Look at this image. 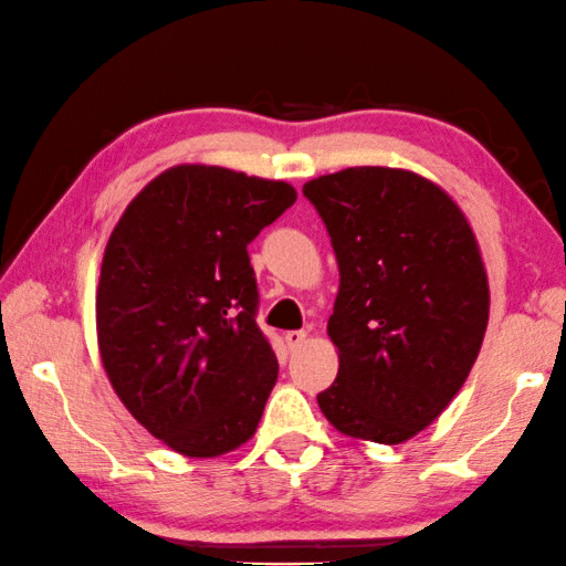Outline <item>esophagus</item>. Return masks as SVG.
Returning a JSON list of instances; mask_svg holds the SVG:
<instances>
[{
	"instance_id": "34e87169",
	"label": "esophagus",
	"mask_w": 566,
	"mask_h": 566,
	"mask_svg": "<svg viewBox=\"0 0 566 566\" xmlns=\"http://www.w3.org/2000/svg\"><path fill=\"white\" fill-rule=\"evenodd\" d=\"M283 338H285V344H289V348L295 350V348H301L305 344L308 333H305V331H289Z\"/></svg>"
}]
</instances>
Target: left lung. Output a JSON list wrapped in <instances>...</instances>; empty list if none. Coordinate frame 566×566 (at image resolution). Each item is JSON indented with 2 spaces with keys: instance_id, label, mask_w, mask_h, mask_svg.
Instances as JSON below:
<instances>
[{
  "instance_id": "obj_1",
  "label": "left lung",
  "mask_w": 566,
  "mask_h": 566,
  "mask_svg": "<svg viewBox=\"0 0 566 566\" xmlns=\"http://www.w3.org/2000/svg\"><path fill=\"white\" fill-rule=\"evenodd\" d=\"M340 285L328 318L338 376L318 406L340 433L401 443L464 386L489 323V281L464 212L421 175L346 168L303 185Z\"/></svg>"
}]
</instances>
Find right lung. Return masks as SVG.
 Wrapping results in <instances>:
<instances>
[{
  "instance_id": "1",
  "label": "right lung",
  "mask_w": 566,
  "mask_h": 566,
  "mask_svg": "<svg viewBox=\"0 0 566 566\" xmlns=\"http://www.w3.org/2000/svg\"><path fill=\"white\" fill-rule=\"evenodd\" d=\"M295 202L283 180L175 165L137 192L107 240L97 344L119 401L182 457L253 437L277 378L258 328L250 240Z\"/></svg>"
}]
</instances>
